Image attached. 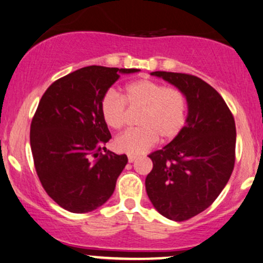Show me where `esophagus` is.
<instances>
[{
  "instance_id": "1",
  "label": "esophagus",
  "mask_w": 263,
  "mask_h": 263,
  "mask_svg": "<svg viewBox=\"0 0 263 263\" xmlns=\"http://www.w3.org/2000/svg\"><path fill=\"white\" fill-rule=\"evenodd\" d=\"M135 160H137V156H135V155H128L129 163H133V162H134Z\"/></svg>"
}]
</instances>
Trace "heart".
Segmentation results:
<instances>
[{"label":"heart","mask_w":263,"mask_h":263,"mask_svg":"<svg viewBox=\"0 0 263 263\" xmlns=\"http://www.w3.org/2000/svg\"><path fill=\"white\" fill-rule=\"evenodd\" d=\"M125 103L141 107L138 128L128 129L116 138L115 147L129 155H139L154 146L158 140L171 141L186 124L189 102L183 90L166 86L151 79H139L126 84L122 97L108 91L100 101V113L105 124L121 129L124 124Z\"/></svg>","instance_id":"b5f03b06"}]
</instances>
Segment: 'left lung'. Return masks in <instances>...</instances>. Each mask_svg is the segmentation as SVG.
Returning a JSON list of instances; mask_svg holds the SVG:
<instances>
[{
    "mask_svg": "<svg viewBox=\"0 0 263 263\" xmlns=\"http://www.w3.org/2000/svg\"><path fill=\"white\" fill-rule=\"evenodd\" d=\"M185 92L186 124L176 139L148 155L154 167L145 180L162 216L183 222L205 211L228 183L235 163V122L210 84L185 73L152 72Z\"/></svg>",
    "mask_w": 263,
    "mask_h": 263,
    "instance_id": "1",
    "label": "left lung"
}]
</instances>
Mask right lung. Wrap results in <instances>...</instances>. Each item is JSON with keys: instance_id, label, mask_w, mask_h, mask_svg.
Listing matches in <instances>:
<instances>
[{"instance_id": "right-lung-1", "label": "right lung", "mask_w": 263, "mask_h": 263, "mask_svg": "<svg viewBox=\"0 0 263 263\" xmlns=\"http://www.w3.org/2000/svg\"><path fill=\"white\" fill-rule=\"evenodd\" d=\"M135 72L139 69L80 68L51 84L39 102L30 125L35 170L47 195L69 212L96 210L115 191L128 157L106 150L112 137L100 101L118 73Z\"/></svg>"}]
</instances>
